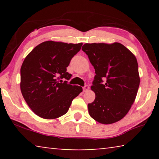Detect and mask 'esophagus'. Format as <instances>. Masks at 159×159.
Listing matches in <instances>:
<instances>
[{
	"label": "esophagus",
	"mask_w": 159,
	"mask_h": 159,
	"mask_svg": "<svg viewBox=\"0 0 159 159\" xmlns=\"http://www.w3.org/2000/svg\"><path fill=\"white\" fill-rule=\"evenodd\" d=\"M89 86L88 85H85L84 87L83 88V92H86V91H88V90H89Z\"/></svg>",
	"instance_id": "esophagus-1"
}]
</instances>
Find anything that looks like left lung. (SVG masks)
Listing matches in <instances>:
<instances>
[{"label":"left lung","instance_id":"left-lung-1","mask_svg":"<svg viewBox=\"0 0 159 159\" xmlns=\"http://www.w3.org/2000/svg\"><path fill=\"white\" fill-rule=\"evenodd\" d=\"M82 50L96 74L91 86L95 99L88 104L89 114L102 124L117 122L128 114L138 93L140 79L135 56L119 43H85Z\"/></svg>","mask_w":159,"mask_h":159}]
</instances>
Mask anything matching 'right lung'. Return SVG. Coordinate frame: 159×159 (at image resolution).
<instances>
[{
	"label": "right lung",
	"instance_id": "add662e5",
	"mask_svg": "<svg viewBox=\"0 0 159 159\" xmlns=\"http://www.w3.org/2000/svg\"><path fill=\"white\" fill-rule=\"evenodd\" d=\"M83 43L52 41L35 47L24 60L20 69V89L28 106L39 117L54 119L68 111L72 100L82 87L62 82L72 75L66 67Z\"/></svg>",
	"mask_w": 159,
	"mask_h": 159
}]
</instances>
